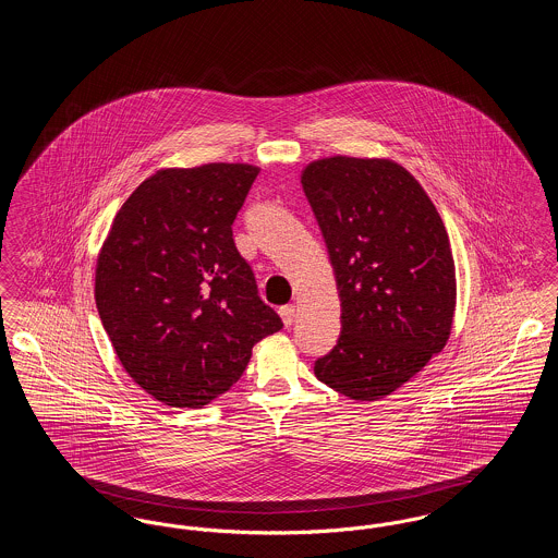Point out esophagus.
I'll return each mask as SVG.
<instances>
[{"mask_svg":"<svg viewBox=\"0 0 558 558\" xmlns=\"http://www.w3.org/2000/svg\"><path fill=\"white\" fill-rule=\"evenodd\" d=\"M278 314H280V318L284 322V326H291L292 319H294V305H282L278 310Z\"/></svg>","mask_w":558,"mask_h":558,"instance_id":"1","label":"esophagus"}]
</instances>
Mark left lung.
Segmentation results:
<instances>
[{"mask_svg":"<svg viewBox=\"0 0 558 558\" xmlns=\"http://www.w3.org/2000/svg\"><path fill=\"white\" fill-rule=\"evenodd\" d=\"M301 184L341 299V337L314 372L345 398H387L450 339L456 266L446 226L396 160H312Z\"/></svg>","mask_w":558,"mask_h":558,"instance_id":"1","label":"left lung"}]
</instances>
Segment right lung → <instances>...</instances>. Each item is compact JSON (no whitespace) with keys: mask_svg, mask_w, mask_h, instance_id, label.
Masks as SVG:
<instances>
[{"mask_svg":"<svg viewBox=\"0 0 558 558\" xmlns=\"http://www.w3.org/2000/svg\"><path fill=\"white\" fill-rule=\"evenodd\" d=\"M257 173L248 162L159 169L123 203L98 253L94 294L108 339L165 405L211 403L255 343L282 328L232 239Z\"/></svg>","mask_w":558,"mask_h":558,"instance_id":"add662e5","label":"right lung"}]
</instances>
